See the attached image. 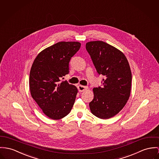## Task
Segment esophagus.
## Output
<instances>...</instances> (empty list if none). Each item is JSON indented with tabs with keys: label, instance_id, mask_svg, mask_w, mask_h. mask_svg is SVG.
I'll return each mask as SVG.
<instances>
[{
	"label": "esophagus",
	"instance_id": "34e87169",
	"mask_svg": "<svg viewBox=\"0 0 159 159\" xmlns=\"http://www.w3.org/2000/svg\"><path fill=\"white\" fill-rule=\"evenodd\" d=\"M87 89H88V87L85 86L80 85L78 86V89H79V92L85 91Z\"/></svg>",
	"mask_w": 159,
	"mask_h": 159
}]
</instances>
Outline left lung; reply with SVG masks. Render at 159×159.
<instances>
[{
    "label": "left lung",
    "mask_w": 159,
    "mask_h": 159,
    "mask_svg": "<svg viewBox=\"0 0 159 159\" xmlns=\"http://www.w3.org/2000/svg\"><path fill=\"white\" fill-rule=\"evenodd\" d=\"M99 75L102 87L93 88L94 98L89 103L91 113L108 119L117 114L127 103L131 93L132 74L128 61L121 51L103 41L86 43Z\"/></svg>",
    "instance_id": "obj_1"
}]
</instances>
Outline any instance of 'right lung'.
Masks as SVG:
<instances>
[{"label":"right lung","mask_w":159,"mask_h":159,"mask_svg":"<svg viewBox=\"0 0 159 159\" xmlns=\"http://www.w3.org/2000/svg\"><path fill=\"white\" fill-rule=\"evenodd\" d=\"M80 46L79 42H59L40 52L31 66V95L51 119L63 118L73 107L77 88L66 81H60L69 73V62Z\"/></svg>","instance_id":"1"}]
</instances>
